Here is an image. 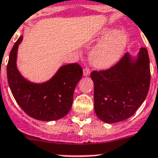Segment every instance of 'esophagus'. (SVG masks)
<instances>
[{
	"mask_svg": "<svg viewBox=\"0 0 158 158\" xmlns=\"http://www.w3.org/2000/svg\"><path fill=\"white\" fill-rule=\"evenodd\" d=\"M83 76H88V75H90L91 71L88 68H84L83 70Z\"/></svg>",
	"mask_w": 158,
	"mask_h": 158,
	"instance_id": "1",
	"label": "esophagus"
}]
</instances>
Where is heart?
<instances>
[{
    "label": "heart",
    "instance_id": "heart-1",
    "mask_svg": "<svg viewBox=\"0 0 158 158\" xmlns=\"http://www.w3.org/2000/svg\"><path fill=\"white\" fill-rule=\"evenodd\" d=\"M110 31H105L98 35L103 41L95 47L90 53V61L94 67L108 69L112 67L121 59L127 44V35L124 30L115 31L112 34Z\"/></svg>",
    "mask_w": 158,
    "mask_h": 158
}]
</instances>
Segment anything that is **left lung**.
Masks as SVG:
<instances>
[{"mask_svg":"<svg viewBox=\"0 0 158 158\" xmlns=\"http://www.w3.org/2000/svg\"><path fill=\"white\" fill-rule=\"evenodd\" d=\"M94 110L106 123L124 121L134 114L145 100L150 85L148 50L140 48L136 57L127 52L106 70L92 71Z\"/></svg>","mask_w":158,"mask_h":158,"instance_id":"1","label":"left lung"}]
</instances>
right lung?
<instances>
[{
	"label": "right lung",
	"mask_w": 158,
	"mask_h": 158,
	"mask_svg": "<svg viewBox=\"0 0 158 158\" xmlns=\"http://www.w3.org/2000/svg\"><path fill=\"white\" fill-rule=\"evenodd\" d=\"M19 37L10 53L7 65L9 86L15 101L24 112L40 121H54L63 118L71 109L74 91L83 75L82 67L78 63L65 65L57 73L41 83L25 79L17 68V54Z\"/></svg>",
	"instance_id": "obj_1"
}]
</instances>
